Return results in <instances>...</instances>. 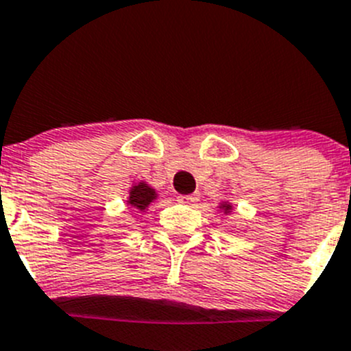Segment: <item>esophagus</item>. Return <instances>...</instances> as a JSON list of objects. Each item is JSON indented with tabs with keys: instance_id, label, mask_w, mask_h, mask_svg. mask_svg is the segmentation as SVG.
Listing matches in <instances>:
<instances>
[{
	"instance_id": "34e87169",
	"label": "esophagus",
	"mask_w": 351,
	"mask_h": 351,
	"mask_svg": "<svg viewBox=\"0 0 351 351\" xmlns=\"http://www.w3.org/2000/svg\"><path fill=\"white\" fill-rule=\"evenodd\" d=\"M178 201L182 202V204H186V206H195L199 202V195L197 194H189V195H180Z\"/></svg>"
}]
</instances>
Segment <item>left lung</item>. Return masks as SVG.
I'll use <instances>...</instances> for the list:
<instances>
[{
    "instance_id": "1",
    "label": "left lung",
    "mask_w": 351,
    "mask_h": 351,
    "mask_svg": "<svg viewBox=\"0 0 351 351\" xmlns=\"http://www.w3.org/2000/svg\"><path fill=\"white\" fill-rule=\"evenodd\" d=\"M220 211H223L225 215H230V213L234 211V206H232L230 202L225 201V202H221V204H220Z\"/></svg>"
}]
</instances>
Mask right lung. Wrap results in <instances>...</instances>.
Wrapping results in <instances>:
<instances>
[{"label":"right lung","mask_w":351,"mask_h":351,"mask_svg":"<svg viewBox=\"0 0 351 351\" xmlns=\"http://www.w3.org/2000/svg\"><path fill=\"white\" fill-rule=\"evenodd\" d=\"M157 199L156 189L149 185L147 182H138L130 189V195H128V206L138 209L140 213H145L149 206Z\"/></svg>","instance_id":"right-lung-1"}]
</instances>
